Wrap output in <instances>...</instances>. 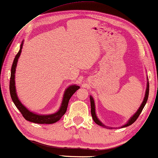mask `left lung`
<instances>
[{"instance_id": "obj_1", "label": "left lung", "mask_w": 158, "mask_h": 158, "mask_svg": "<svg viewBox=\"0 0 158 158\" xmlns=\"http://www.w3.org/2000/svg\"><path fill=\"white\" fill-rule=\"evenodd\" d=\"M147 80H148V81H147V88H146V90H145V95H144V99H143V101H142V104L140 105V106L139 109L137 111H136V113L134 114L132 116H131L130 118L128 120V122H127L126 124L124 125H123L120 127V128H123V127H127L129 126V125L132 124L134 122H135L136 120H137V118L139 117V114H141V112L142 111V109H144V106H145L147 101H148V96H149V81H148V77H147ZM90 108H91V115H92V118L94 121L95 122L96 124H97L99 126H101L103 127H106V128H109V129H113L112 127H106L104 124H103L102 122H101L100 120L98 119V118L96 116V108H95V102H94V98L91 96H90Z\"/></svg>"}]
</instances>
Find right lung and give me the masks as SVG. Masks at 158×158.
<instances>
[{"label":"right lung","instance_id":"1","mask_svg":"<svg viewBox=\"0 0 158 158\" xmlns=\"http://www.w3.org/2000/svg\"><path fill=\"white\" fill-rule=\"evenodd\" d=\"M23 44V40L21 44L20 49L19 52L16 55L14 58V62H13L11 67V72H10V94L11 97L13 102L14 103L17 109L19 110L23 117L26 120L29 122L36 123V124H53L59 121L62 117V116L65 114L68 108L69 101L71 96L75 94L77 90H78L80 87L77 85H71L66 88L64 90L63 97H62V101L60 105L59 110L57 112L51 114H38L29 111L22 103L19 100L18 96H17L16 89V83H15V73H16V68L17 66V62L19 57H20L21 53V49H22Z\"/></svg>","mask_w":158,"mask_h":158}]
</instances>
